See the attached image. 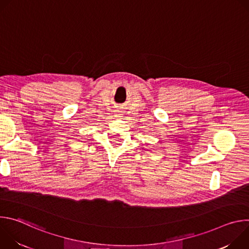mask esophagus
I'll use <instances>...</instances> for the list:
<instances>
[{"label": "esophagus", "mask_w": 249, "mask_h": 249, "mask_svg": "<svg viewBox=\"0 0 249 249\" xmlns=\"http://www.w3.org/2000/svg\"><path fill=\"white\" fill-rule=\"evenodd\" d=\"M115 114H116V115H115V116H116V117H120V115H121V111H120V110H118V109H117V110H116V111H115Z\"/></svg>", "instance_id": "34e87169"}]
</instances>
